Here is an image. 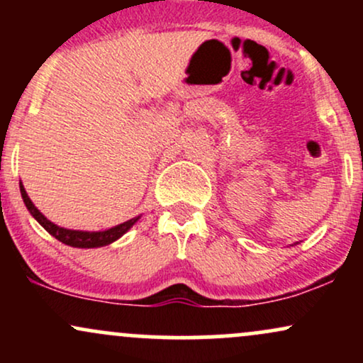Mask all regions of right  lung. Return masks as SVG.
<instances>
[{"mask_svg":"<svg viewBox=\"0 0 363 363\" xmlns=\"http://www.w3.org/2000/svg\"><path fill=\"white\" fill-rule=\"evenodd\" d=\"M20 193H22V198H23V203L25 206H27V210L30 211L32 216L39 222L45 230L49 232L52 237H56L57 240L66 245H72V247H83V249H89V247H102V245H107L111 242H114V240H118L121 235L126 234L129 228L133 227L136 222H138L140 216H136V218H131L128 220V222L118 225V227H112L109 230H104V232H82V230H68V228H62V227H57V225H54L52 222H49L45 216L40 213L39 210L34 206V203L30 201V198H28L27 191H25V187L22 186V182H20Z\"/></svg>","mask_w":363,"mask_h":363,"instance_id":"1","label":"right lung"}]
</instances>
